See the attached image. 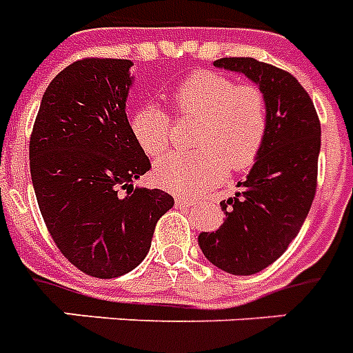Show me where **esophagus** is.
<instances>
[{"label": "esophagus", "instance_id": "1", "mask_svg": "<svg viewBox=\"0 0 353 353\" xmlns=\"http://www.w3.org/2000/svg\"><path fill=\"white\" fill-rule=\"evenodd\" d=\"M176 205L181 209V207H190V201L185 198H176Z\"/></svg>", "mask_w": 353, "mask_h": 353}]
</instances>
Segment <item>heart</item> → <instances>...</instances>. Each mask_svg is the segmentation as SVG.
<instances>
[{"instance_id": "1", "label": "heart", "mask_w": 353, "mask_h": 353, "mask_svg": "<svg viewBox=\"0 0 353 353\" xmlns=\"http://www.w3.org/2000/svg\"><path fill=\"white\" fill-rule=\"evenodd\" d=\"M179 117L199 119L194 152L163 155L155 163L157 181L183 196H201L231 172H243L256 161L268 137V97L258 85L238 84L225 74L199 71L172 93ZM133 139L144 154L168 148L172 119L159 108L143 106L130 121Z\"/></svg>"}]
</instances>
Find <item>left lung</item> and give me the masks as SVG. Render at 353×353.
Instances as JSON below:
<instances>
[{"instance_id": "left-lung-1", "label": "left lung", "mask_w": 353, "mask_h": 353, "mask_svg": "<svg viewBox=\"0 0 353 353\" xmlns=\"http://www.w3.org/2000/svg\"><path fill=\"white\" fill-rule=\"evenodd\" d=\"M216 68L256 82L269 104L268 137L234 198L221 201L225 221L201 232L207 260L231 274H254L279 260L299 234L317 190L321 121L301 82L254 58H220Z\"/></svg>"}]
</instances>
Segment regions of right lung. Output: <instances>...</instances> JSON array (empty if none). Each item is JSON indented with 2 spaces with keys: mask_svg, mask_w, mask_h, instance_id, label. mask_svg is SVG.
I'll return each instance as SVG.
<instances>
[{
  "mask_svg": "<svg viewBox=\"0 0 353 353\" xmlns=\"http://www.w3.org/2000/svg\"><path fill=\"white\" fill-rule=\"evenodd\" d=\"M132 65L121 58L68 65L47 85L30 133V177L47 231L97 279L137 268L174 207L165 190L133 188L152 165L126 117Z\"/></svg>",
  "mask_w": 353,
  "mask_h": 353,
  "instance_id": "obj_1",
  "label": "right lung"
}]
</instances>
